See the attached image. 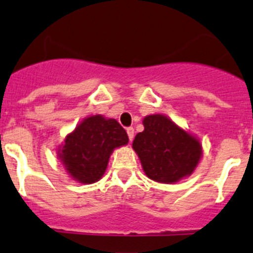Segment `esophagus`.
I'll return each mask as SVG.
<instances>
[{
	"label": "esophagus",
	"mask_w": 253,
	"mask_h": 253,
	"mask_svg": "<svg viewBox=\"0 0 253 253\" xmlns=\"http://www.w3.org/2000/svg\"><path fill=\"white\" fill-rule=\"evenodd\" d=\"M126 133H128V136H129V140H133L134 138V128H126Z\"/></svg>",
	"instance_id": "esophagus-1"
}]
</instances>
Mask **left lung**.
Masks as SVG:
<instances>
[{"label":"left lung","mask_w":253,"mask_h":253,"mask_svg":"<svg viewBox=\"0 0 253 253\" xmlns=\"http://www.w3.org/2000/svg\"><path fill=\"white\" fill-rule=\"evenodd\" d=\"M144 130L136 134L133 149L149 179L174 184L190 176L200 163V140L163 114L148 115Z\"/></svg>","instance_id":"obj_1"}]
</instances>
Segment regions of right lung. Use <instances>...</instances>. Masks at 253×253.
I'll use <instances>...</instances> for the list:
<instances>
[{
    "instance_id": "right-lung-1",
    "label": "right lung",
    "mask_w": 253,
    "mask_h": 253,
    "mask_svg": "<svg viewBox=\"0 0 253 253\" xmlns=\"http://www.w3.org/2000/svg\"><path fill=\"white\" fill-rule=\"evenodd\" d=\"M128 134L115 119L92 115L79 123L57 154L67 174L81 184L102 179L115 148L126 145Z\"/></svg>"
}]
</instances>
